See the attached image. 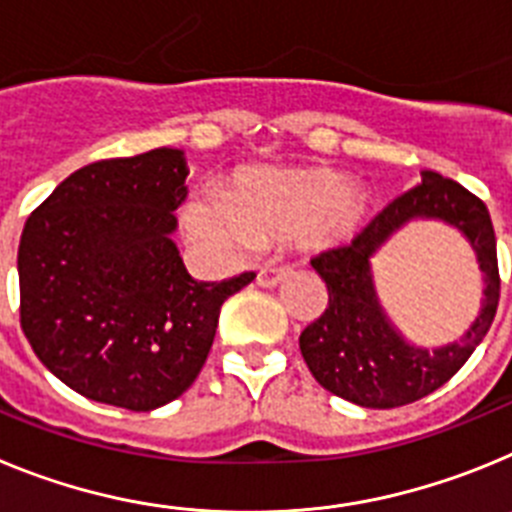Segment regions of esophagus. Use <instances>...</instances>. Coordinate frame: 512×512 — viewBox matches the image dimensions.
I'll return each instance as SVG.
<instances>
[{"label":"esophagus","instance_id":"34e87169","mask_svg":"<svg viewBox=\"0 0 512 512\" xmlns=\"http://www.w3.org/2000/svg\"><path fill=\"white\" fill-rule=\"evenodd\" d=\"M289 271H292L289 266H261L259 274H256V284L259 287H277Z\"/></svg>","mask_w":512,"mask_h":512}]
</instances>
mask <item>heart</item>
Instances as JSON below:
<instances>
[{"label":"heart","mask_w":512,"mask_h":512,"mask_svg":"<svg viewBox=\"0 0 512 512\" xmlns=\"http://www.w3.org/2000/svg\"><path fill=\"white\" fill-rule=\"evenodd\" d=\"M366 217V200L346 176L323 166L256 169L235 176L223 202L197 200L184 207V228L200 246L233 253L248 243L307 241L336 246Z\"/></svg>","instance_id":"heart-1"}]
</instances>
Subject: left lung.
<instances>
[{
    "mask_svg": "<svg viewBox=\"0 0 512 512\" xmlns=\"http://www.w3.org/2000/svg\"><path fill=\"white\" fill-rule=\"evenodd\" d=\"M413 216H441L473 241L486 271V302L461 342L428 352L401 341L373 295L368 259L397 227ZM328 289V305L300 336L312 377L325 390L361 408H400L436 392L467 364L487 336L500 302L495 230L477 194L454 179L425 171L423 182L384 207L348 246L328 248L310 261Z\"/></svg>",
    "mask_w": 512,
    "mask_h": 512,
    "instance_id": "left-lung-1",
    "label": "left lung"
}]
</instances>
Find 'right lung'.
<instances>
[{
	"label": "right lung",
	"instance_id": "obj_1",
	"mask_svg": "<svg viewBox=\"0 0 512 512\" xmlns=\"http://www.w3.org/2000/svg\"><path fill=\"white\" fill-rule=\"evenodd\" d=\"M184 179L176 148L104 158L27 217L17 251L22 333L89 400L135 413L176 400L205 366L223 302L256 277H189L171 241Z\"/></svg>",
	"mask_w": 512,
	"mask_h": 512
}]
</instances>
